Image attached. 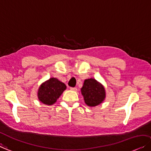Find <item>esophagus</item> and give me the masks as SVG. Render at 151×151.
<instances>
[{
	"label": "esophagus",
	"instance_id": "esophagus-1",
	"mask_svg": "<svg viewBox=\"0 0 151 151\" xmlns=\"http://www.w3.org/2000/svg\"><path fill=\"white\" fill-rule=\"evenodd\" d=\"M70 90L71 91H77V88H73V87H71V88H70Z\"/></svg>",
	"mask_w": 151,
	"mask_h": 151
}]
</instances>
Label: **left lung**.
Segmentation results:
<instances>
[{"instance_id": "8db88e82", "label": "left lung", "mask_w": 151, "mask_h": 151, "mask_svg": "<svg viewBox=\"0 0 151 151\" xmlns=\"http://www.w3.org/2000/svg\"><path fill=\"white\" fill-rule=\"evenodd\" d=\"M85 104L89 107L99 106L106 97V89L101 83L94 78L86 79L81 88Z\"/></svg>"}]
</instances>
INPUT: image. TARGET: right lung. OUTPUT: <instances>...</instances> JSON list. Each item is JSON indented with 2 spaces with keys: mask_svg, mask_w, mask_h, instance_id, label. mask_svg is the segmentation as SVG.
<instances>
[{
  "mask_svg": "<svg viewBox=\"0 0 151 151\" xmlns=\"http://www.w3.org/2000/svg\"><path fill=\"white\" fill-rule=\"evenodd\" d=\"M67 86L64 83L56 78H50L45 81L39 87L37 97L39 101L47 106L55 104L57 99L66 90Z\"/></svg>",
  "mask_w": 151,
  "mask_h": 151,
  "instance_id": "right-lung-1",
  "label": "right lung"
}]
</instances>
